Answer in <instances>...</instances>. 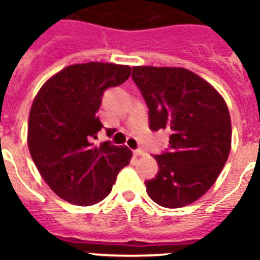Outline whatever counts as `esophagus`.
<instances>
[{
    "label": "esophagus",
    "instance_id": "esophagus-1",
    "mask_svg": "<svg viewBox=\"0 0 260 260\" xmlns=\"http://www.w3.org/2000/svg\"><path fill=\"white\" fill-rule=\"evenodd\" d=\"M134 155H135V156H142V155H144V151L135 150L134 151Z\"/></svg>",
    "mask_w": 260,
    "mask_h": 260
}]
</instances>
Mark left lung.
<instances>
[{"mask_svg":"<svg viewBox=\"0 0 260 260\" xmlns=\"http://www.w3.org/2000/svg\"><path fill=\"white\" fill-rule=\"evenodd\" d=\"M150 109L151 131L170 132V150L156 155L159 173L147 194L165 208H182L213 186L231 151L232 126L224 98L183 67H132Z\"/></svg>","mask_w":260,"mask_h":260,"instance_id":"left-lung-1","label":"left lung"}]
</instances>
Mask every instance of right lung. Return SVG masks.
Segmentation results:
<instances>
[{
    "label": "right lung",
    "mask_w": 260,
    "mask_h": 260,
    "mask_svg": "<svg viewBox=\"0 0 260 260\" xmlns=\"http://www.w3.org/2000/svg\"><path fill=\"white\" fill-rule=\"evenodd\" d=\"M131 67L78 63L52 75L36 94L28 118V148L39 173L58 197L90 206L110 193L132 151L109 142L94 146L102 128L97 112L104 90L129 78Z\"/></svg>",
    "instance_id": "1"
}]
</instances>
